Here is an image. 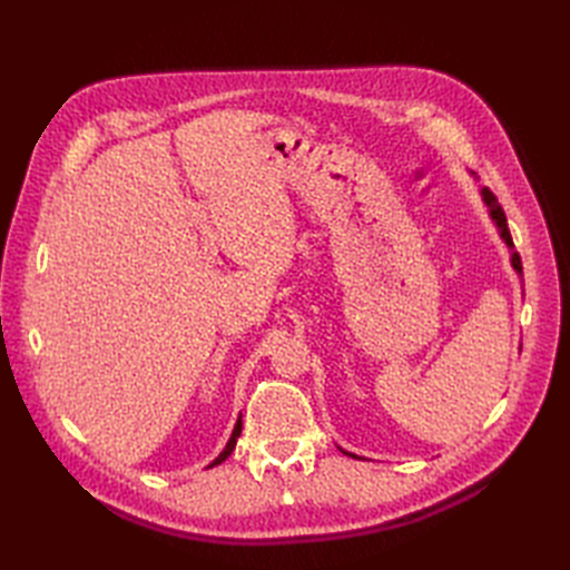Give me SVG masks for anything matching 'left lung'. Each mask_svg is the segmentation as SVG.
I'll return each instance as SVG.
<instances>
[{"mask_svg":"<svg viewBox=\"0 0 570 570\" xmlns=\"http://www.w3.org/2000/svg\"><path fill=\"white\" fill-rule=\"evenodd\" d=\"M480 195H482V202L488 204V209H490V218L494 220V226L499 228V235H502V239H504V243H507V247H513V239H511V233H509V226H507V216H504V209H502V206H499L497 197L490 193L488 187H482V189H480ZM511 266H513V271L519 273V275L523 273L521 256L515 254V252H511ZM344 454H350V452H344ZM350 456L358 459L356 454H350Z\"/></svg>","mask_w":570,"mask_h":570,"instance_id":"1","label":"left lung"}]
</instances>
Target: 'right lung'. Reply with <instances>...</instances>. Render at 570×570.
Returning a JSON list of instances; mask_svg holds the SVG:
<instances>
[{
    "mask_svg": "<svg viewBox=\"0 0 570 570\" xmlns=\"http://www.w3.org/2000/svg\"><path fill=\"white\" fill-rule=\"evenodd\" d=\"M239 433H243V421L237 419V423H235V428H233V435H230V440H228V444H226V450H223L212 463H209V469H214V465H218V463H223L226 461L230 454H233V450H235V444H237V438H239Z\"/></svg>",
    "mask_w": 570,
    "mask_h": 570,
    "instance_id": "right-lung-1",
    "label": "right lung"
}]
</instances>
